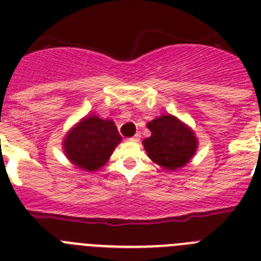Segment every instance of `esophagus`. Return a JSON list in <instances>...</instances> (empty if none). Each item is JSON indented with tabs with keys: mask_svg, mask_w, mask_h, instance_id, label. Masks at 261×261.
<instances>
[{
	"mask_svg": "<svg viewBox=\"0 0 261 261\" xmlns=\"http://www.w3.org/2000/svg\"><path fill=\"white\" fill-rule=\"evenodd\" d=\"M140 138H141V136H140V135H138V133H137V135H135V136H133V137L129 138V140H130V141L138 142V141H140Z\"/></svg>",
	"mask_w": 261,
	"mask_h": 261,
	"instance_id": "obj_1",
	"label": "esophagus"
}]
</instances>
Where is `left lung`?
<instances>
[{
  "label": "left lung",
  "mask_w": 261,
  "mask_h": 261,
  "mask_svg": "<svg viewBox=\"0 0 261 261\" xmlns=\"http://www.w3.org/2000/svg\"><path fill=\"white\" fill-rule=\"evenodd\" d=\"M151 136L142 141L149 158L166 170L175 171L190 162L197 149L192 129L172 115H162L147 123Z\"/></svg>",
  "instance_id": "left-lung-1"
}]
</instances>
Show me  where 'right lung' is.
Segmentation results:
<instances>
[{
  "mask_svg": "<svg viewBox=\"0 0 261 261\" xmlns=\"http://www.w3.org/2000/svg\"><path fill=\"white\" fill-rule=\"evenodd\" d=\"M121 136L112 120L91 115L81 120L64 138V151L74 166L85 171H95L107 163Z\"/></svg>",
  "mask_w": 261,
  "mask_h": 261,
  "instance_id": "add662e5",
  "label": "right lung"
}]
</instances>
